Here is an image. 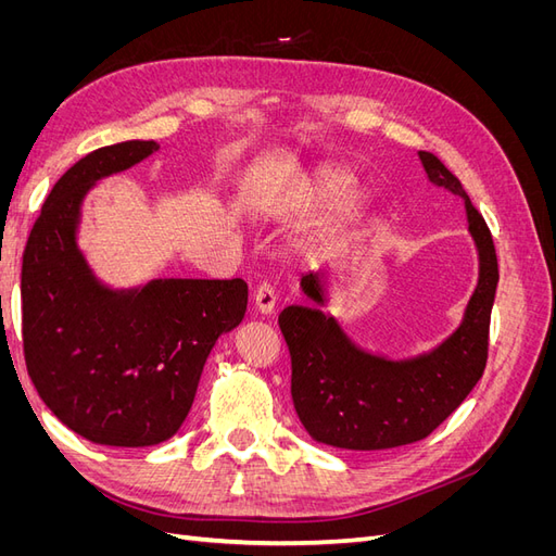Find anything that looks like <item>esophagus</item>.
Listing matches in <instances>:
<instances>
[{"mask_svg": "<svg viewBox=\"0 0 556 556\" xmlns=\"http://www.w3.org/2000/svg\"><path fill=\"white\" fill-rule=\"evenodd\" d=\"M255 308L264 315H271L276 308V292L268 282H262L255 290Z\"/></svg>", "mask_w": 556, "mask_h": 556, "instance_id": "1", "label": "esophagus"}]
</instances>
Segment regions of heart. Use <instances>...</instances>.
<instances>
[{"instance_id": "obj_1", "label": "heart", "mask_w": 556, "mask_h": 556, "mask_svg": "<svg viewBox=\"0 0 556 556\" xmlns=\"http://www.w3.org/2000/svg\"><path fill=\"white\" fill-rule=\"evenodd\" d=\"M355 190V178L341 169H329L319 174L308 188V199L317 204H341Z\"/></svg>"}]
</instances>
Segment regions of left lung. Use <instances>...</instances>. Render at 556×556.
I'll return each instance as SVG.
<instances>
[{
	"mask_svg": "<svg viewBox=\"0 0 556 556\" xmlns=\"http://www.w3.org/2000/svg\"><path fill=\"white\" fill-rule=\"evenodd\" d=\"M419 160L433 185L464 199L480 260L478 288L462 325L439 348L410 359H387L352 343L339 319L323 311V274L301 276L313 306H288L278 325L292 357L294 408L317 443L341 450L417 443L457 410L482 378L498 285L492 231L439 157L419 150Z\"/></svg>",
	"mask_w": 556,
	"mask_h": 556,
	"instance_id": "obj_1",
	"label": "left lung"
}]
</instances>
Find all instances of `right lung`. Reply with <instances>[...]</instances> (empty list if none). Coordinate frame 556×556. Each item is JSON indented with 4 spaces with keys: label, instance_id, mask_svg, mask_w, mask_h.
Here are the masks:
<instances>
[{
    "label": "right lung",
    "instance_id": "add662e5",
    "mask_svg": "<svg viewBox=\"0 0 556 556\" xmlns=\"http://www.w3.org/2000/svg\"><path fill=\"white\" fill-rule=\"evenodd\" d=\"M125 141L78 160L50 190L23 255V350L46 406L83 439L157 445L180 429L215 341L241 325V278H157L111 290L76 243L80 204L99 178L153 155Z\"/></svg>",
    "mask_w": 556,
    "mask_h": 556
}]
</instances>
